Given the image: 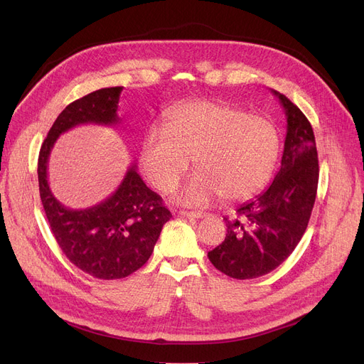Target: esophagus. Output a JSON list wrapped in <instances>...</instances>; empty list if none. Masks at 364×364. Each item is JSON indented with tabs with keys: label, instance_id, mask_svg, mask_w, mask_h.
I'll return each instance as SVG.
<instances>
[{
	"label": "esophagus",
	"instance_id": "esophagus-1",
	"mask_svg": "<svg viewBox=\"0 0 364 364\" xmlns=\"http://www.w3.org/2000/svg\"><path fill=\"white\" fill-rule=\"evenodd\" d=\"M178 215L186 217V218H203V217H206L205 213H196V211H180Z\"/></svg>",
	"mask_w": 364,
	"mask_h": 364
}]
</instances>
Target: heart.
<instances>
[{"label": "heart", "mask_w": 364, "mask_h": 364, "mask_svg": "<svg viewBox=\"0 0 364 364\" xmlns=\"http://www.w3.org/2000/svg\"><path fill=\"white\" fill-rule=\"evenodd\" d=\"M279 149L277 129L269 119L223 102H195L172 109L165 129L146 134L140 165L149 181L168 193L195 158L199 171L177 199L203 206L220 195L242 200L259 192L272 177Z\"/></svg>", "instance_id": "1"}]
</instances>
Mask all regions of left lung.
Returning a JSON list of instances; mask_svg holds the SVG:
<instances>
[{
  "label": "left lung",
  "mask_w": 364,
  "mask_h": 364,
  "mask_svg": "<svg viewBox=\"0 0 364 364\" xmlns=\"http://www.w3.org/2000/svg\"><path fill=\"white\" fill-rule=\"evenodd\" d=\"M277 95L286 127L282 165L270 187L224 218V242L208 252L217 270L233 279H255L288 258L309 225L317 193L318 159L311 124L286 95Z\"/></svg>",
  "instance_id": "1"
}]
</instances>
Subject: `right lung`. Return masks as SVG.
<instances>
[{
    "mask_svg": "<svg viewBox=\"0 0 364 364\" xmlns=\"http://www.w3.org/2000/svg\"><path fill=\"white\" fill-rule=\"evenodd\" d=\"M121 91L122 87L102 88L66 106L50 128L38 158L40 196L57 245L80 270L102 280L122 279L143 267L172 214L162 198L144 184L136 165L128 168L117 192L102 203L80 211L69 209L51 193L47 164L62 132L88 122L118 124Z\"/></svg>",
    "mask_w": 364,
    "mask_h": 364,
    "instance_id": "add662e5",
    "label": "right lung"
}]
</instances>
